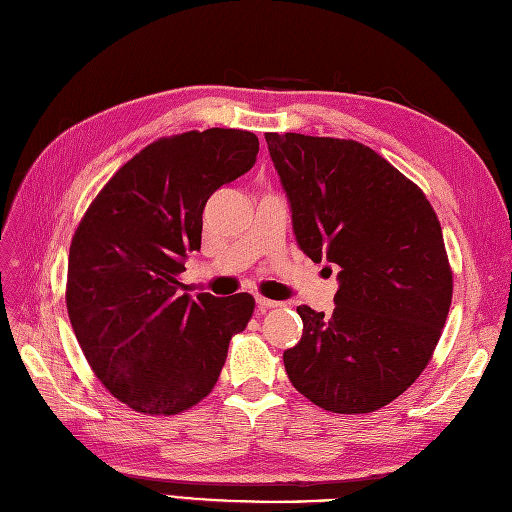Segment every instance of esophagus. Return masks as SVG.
<instances>
[{
    "mask_svg": "<svg viewBox=\"0 0 512 512\" xmlns=\"http://www.w3.org/2000/svg\"><path fill=\"white\" fill-rule=\"evenodd\" d=\"M256 305H258V309L260 312H265V309H273V307H277L280 303L277 301H273V299H265V297H256Z\"/></svg>",
    "mask_w": 512,
    "mask_h": 512,
    "instance_id": "34e87169",
    "label": "esophagus"
}]
</instances>
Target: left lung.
Returning a JSON list of instances; mask_svg holds the SVG:
<instances>
[{
	"mask_svg": "<svg viewBox=\"0 0 512 512\" xmlns=\"http://www.w3.org/2000/svg\"><path fill=\"white\" fill-rule=\"evenodd\" d=\"M303 254L335 267L333 316L299 305L290 382L316 406L374 412L421 376L453 297L442 228L425 194L374 149L265 134Z\"/></svg>",
	"mask_w": 512,
	"mask_h": 512,
	"instance_id": "obj_1",
	"label": "left lung"
}]
</instances>
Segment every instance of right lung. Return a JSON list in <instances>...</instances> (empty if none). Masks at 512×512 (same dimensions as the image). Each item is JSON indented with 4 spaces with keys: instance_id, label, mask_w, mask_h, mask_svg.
<instances>
[{
    "instance_id": "1",
    "label": "right lung",
    "mask_w": 512,
    "mask_h": 512,
    "mask_svg": "<svg viewBox=\"0 0 512 512\" xmlns=\"http://www.w3.org/2000/svg\"><path fill=\"white\" fill-rule=\"evenodd\" d=\"M258 136L211 128L160 138L123 164L74 232L68 316L100 382L145 414H179L220 378L230 337L247 327V292L196 301L179 273L200 250L203 209L247 173Z\"/></svg>"
}]
</instances>
